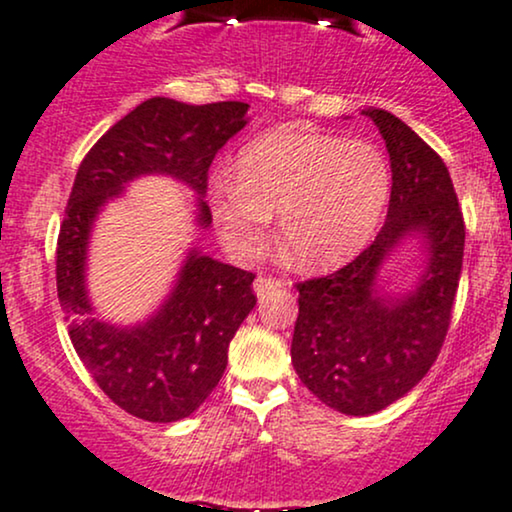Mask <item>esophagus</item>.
<instances>
[{
  "label": "esophagus",
  "mask_w": 512,
  "mask_h": 512,
  "mask_svg": "<svg viewBox=\"0 0 512 512\" xmlns=\"http://www.w3.org/2000/svg\"><path fill=\"white\" fill-rule=\"evenodd\" d=\"M278 287H285V280L273 278V275H258L254 280L256 297H263V294H268L270 290H278Z\"/></svg>",
  "instance_id": "34e87169"
}]
</instances>
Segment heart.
I'll use <instances>...</instances> for the list:
<instances>
[{"label": "heart", "mask_w": 512, "mask_h": 512, "mask_svg": "<svg viewBox=\"0 0 512 512\" xmlns=\"http://www.w3.org/2000/svg\"><path fill=\"white\" fill-rule=\"evenodd\" d=\"M393 174L369 141L280 129L239 150L234 179L215 177L208 203L222 244L251 258L280 213V239L294 261L323 268L369 244L388 208Z\"/></svg>", "instance_id": "b5f03b06"}]
</instances>
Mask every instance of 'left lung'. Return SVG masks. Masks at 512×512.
<instances>
[{
  "mask_svg": "<svg viewBox=\"0 0 512 512\" xmlns=\"http://www.w3.org/2000/svg\"><path fill=\"white\" fill-rule=\"evenodd\" d=\"M390 155V203L374 244L323 278L297 282L292 364L328 407L352 417L407 395L436 362L458 292L465 220L446 162L402 119L369 107ZM419 233L430 263L412 293L381 295L377 270L402 238Z\"/></svg>",
  "mask_w": 512,
  "mask_h": 512,
  "instance_id": "left-lung-1",
  "label": "left lung"
}]
</instances>
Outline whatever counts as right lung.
Listing matches in <instances>:
<instances>
[{"label": "right lung", "instance_id": "1", "mask_svg": "<svg viewBox=\"0 0 512 512\" xmlns=\"http://www.w3.org/2000/svg\"><path fill=\"white\" fill-rule=\"evenodd\" d=\"M246 102L186 105L150 98L119 119L78 167L57 239V294L69 338L102 393L146 422H177L201 407L225 374L230 342L256 306L249 270L191 249L165 304L138 326L100 321L86 290V251L100 208L141 174H170L196 191L210 227L208 167L246 124Z\"/></svg>", "mask_w": 512, "mask_h": 512}]
</instances>
